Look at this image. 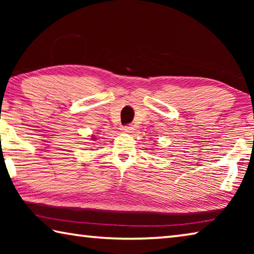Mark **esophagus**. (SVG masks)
<instances>
[{
	"instance_id": "esophagus-1",
	"label": "esophagus",
	"mask_w": 254,
	"mask_h": 254,
	"mask_svg": "<svg viewBox=\"0 0 254 254\" xmlns=\"http://www.w3.org/2000/svg\"><path fill=\"white\" fill-rule=\"evenodd\" d=\"M123 132H127V133H132L133 132V127L132 126H127V127H124L123 128Z\"/></svg>"
}]
</instances>
